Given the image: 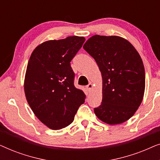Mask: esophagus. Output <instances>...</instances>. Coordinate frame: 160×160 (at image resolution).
<instances>
[{"label": "esophagus", "instance_id": "1", "mask_svg": "<svg viewBox=\"0 0 160 160\" xmlns=\"http://www.w3.org/2000/svg\"><path fill=\"white\" fill-rule=\"evenodd\" d=\"M92 87H93V85H92V83H89V84H88V85H87L86 88H87V90H88V91L89 92V91L91 90L92 89Z\"/></svg>", "mask_w": 160, "mask_h": 160}]
</instances>
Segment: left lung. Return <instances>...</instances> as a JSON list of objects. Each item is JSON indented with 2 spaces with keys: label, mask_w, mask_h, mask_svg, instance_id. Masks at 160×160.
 Listing matches in <instances>:
<instances>
[{
  "label": "left lung",
  "mask_w": 160,
  "mask_h": 160,
  "mask_svg": "<svg viewBox=\"0 0 160 160\" xmlns=\"http://www.w3.org/2000/svg\"><path fill=\"white\" fill-rule=\"evenodd\" d=\"M83 48L95 59L102 75V103L94 109L95 115L111 125L128 121L141 104L145 91V70L139 53L117 36L95 35Z\"/></svg>",
  "instance_id": "left-lung-1"
}]
</instances>
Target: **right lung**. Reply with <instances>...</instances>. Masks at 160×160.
Returning <instances> with one entry per match:
<instances>
[{
  "instance_id": "1",
  "label": "right lung",
  "mask_w": 160,
  "mask_h": 160,
  "mask_svg": "<svg viewBox=\"0 0 160 160\" xmlns=\"http://www.w3.org/2000/svg\"><path fill=\"white\" fill-rule=\"evenodd\" d=\"M84 37L69 36L41 43L32 52L26 70L24 90L32 112L52 130L73 122L85 95L74 87L71 61Z\"/></svg>"
}]
</instances>
